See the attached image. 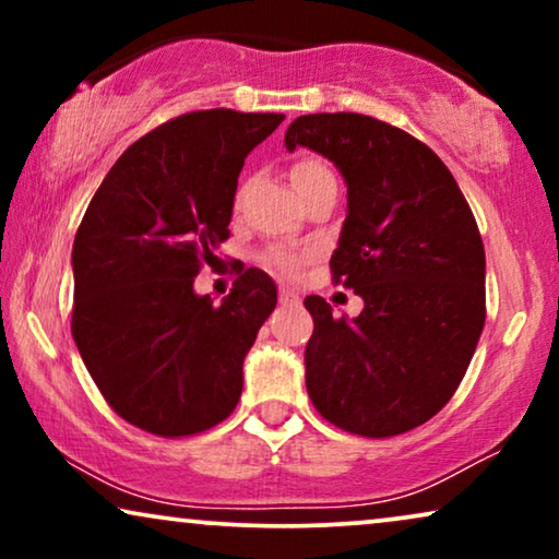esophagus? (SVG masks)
I'll use <instances>...</instances> for the list:
<instances>
[{
    "label": "esophagus",
    "mask_w": 559,
    "mask_h": 559,
    "mask_svg": "<svg viewBox=\"0 0 559 559\" xmlns=\"http://www.w3.org/2000/svg\"><path fill=\"white\" fill-rule=\"evenodd\" d=\"M280 302L282 305H293V302H300V297H297L293 289H287V287H282L280 289Z\"/></svg>",
    "instance_id": "esophagus-1"
}]
</instances>
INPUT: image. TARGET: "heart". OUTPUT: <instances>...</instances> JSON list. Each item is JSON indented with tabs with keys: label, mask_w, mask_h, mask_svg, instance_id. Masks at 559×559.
Instances as JSON below:
<instances>
[{
	"label": "heart",
	"mask_w": 559,
	"mask_h": 559,
	"mask_svg": "<svg viewBox=\"0 0 559 559\" xmlns=\"http://www.w3.org/2000/svg\"><path fill=\"white\" fill-rule=\"evenodd\" d=\"M293 182H295V188H297V193H302V190H308V188H312L316 186V182H320V180H328V178H333V173L328 170V165H323L320 163V159H312V157H308V159H300V163H295L293 165ZM264 262L272 266V270H277V272H282V274H293L297 266H300V262H302V257L300 254H295V251H282V249H277V251H270V254L264 257Z\"/></svg>",
	"instance_id": "b5f03b06"
}]
</instances>
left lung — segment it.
<instances>
[{"label": "left lung", "instance_id": "obj_1", "mask_svg": "<svg viewBox=\"0 0 559 559\" xmlns=\"http://www.w3.org/2000/svg\"><path fill=\"white\" fill-rule=\"evenodd\" d=\"M285 144L320 152L346 178L331 274L364 297L354 320L305 297L316 323L305 348L310 400L361 438L415 430L461 386L486 323V251L471 205L425 142L366 114L297 117Z\"/></svg>", "mask_w": 559, "mask_h": 559}]
</instances>
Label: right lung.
I'll return each mask as SVG.
<instances>
[{
  "mask_svg": "<svg viewBox=\"0 0 559 559\" xmlns=\"http://www.w3.org/2000/svg\"><path fill=\"white\" fill-rule=\"evenodd\" d=\"M282 114H180L117 159L73 241L71 333L98 392L129 425L190 438L239 404L243 356L277 305L262 270L224 302L193 282L228 239L243 157Z\"/></svg>",
  "mask_w": 559,
  "mask_h": 559,
  "instance_id": "right-lung-1",
  "label": "right lung"
}]
</instances>
